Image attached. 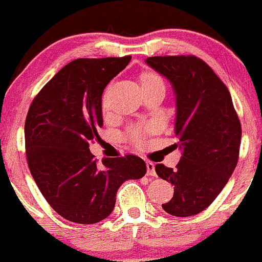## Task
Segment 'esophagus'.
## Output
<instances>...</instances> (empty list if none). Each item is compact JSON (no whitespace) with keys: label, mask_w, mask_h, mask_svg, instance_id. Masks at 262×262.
<instances>
[{"label":"esophagus","mask_w":262,"mask_h":262,"mask_svg":"<svg viewBox=\"0 0 262 262\" xmlns=\"http://www.w3.org/2000/svg\"><path fill=\"white\" fill-rule=\"evenodd\" d=\"M147 175L148 176H156V170H155V163L147 162Z\"/></svg>","instance_id":"obj_1"}]
</instances>
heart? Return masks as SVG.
I'll list each match as a JSON object with an SVG mask.
<instances>
[{"instance_id": "obj_1", "label": "heart", "mask_w": 262, "mask_h": 262, "mask_svg": "<svg viewBox=\"0 0 262 262\" xmlns=\"http://www.w3.org/2000/svg\"><path fill=\"white\" fill-rule=\"evenodd\" d=\"M141 86L142 89H149V87H162L165 89V82H163L162 77L156 72H143L141 75ZM105 105V101H104ZM130 139L134 143L139 144L142 143V134L138 129H133L130 132Z\"/></svg>"}]
</instances>
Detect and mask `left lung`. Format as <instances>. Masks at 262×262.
Wrapping results in <instances>:
<instances>
[{
	"label": "left lung",
	"mask_w": 262,
	"mask_h": 262,
	"mask_svg": "<svg viewBox=\"0 0 262 262\" xmlns=\"http://www.w3.org/2000/svg\"><path fill=\"white\" fill-rule=\"evenodd\" d=\"M146 63L167 78L176 101L181 158L175 170L156 165L157 175L175 186L162 208L175 216L195 215L212 204L236 168L241 123L226 84L200 58L149 57Z\"/></svg>",
	"instance_id": "obj_1"
}]
</instances>
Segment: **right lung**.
<instances>
[{
    "mask_svg": "<svg viewBox=\"0 0 262 262\" xmlns=\"http://www.w3.org/2000/svg\"><path fill=\"white\" fill-rule=\"evenodd\" d=\"M132 57L80 58L40 90L25 120L26 158L31 176L50 207L73 223L92 224L110 215L126 180L147 172L133 155L96 165L90 142L99 139L104 89Z\"/></svg>",
    "mask_w": 262,
    "mask_h": 262,
    "instance_id": "obj_1",
    "label": "right lung"
}]
</instances>
